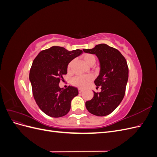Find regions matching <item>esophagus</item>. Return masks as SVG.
Masks as SVG:
<instances>
[{
	"instance_id": "34e87169",
	"label": "esophagus",
	"mask_w": 157,
	"mask_h": 157,
	"mask_svg": "<svg viewBox=\"0 0 157 157\" xmlns=\"http://www.w3.org/2000/svg\"><path fill=\"white\" fill-rule=\"evenodd\" d=\"M82 91H83V90H82V89H81V88H78V92H79V93H81Z\"/></svg>"
}]
</instances>
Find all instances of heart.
<instances>
[{"mask_svg":"<svg viewBox=\"0 0 157 157\" xmlns=\"http://www.w3.org/2000/svg\"><path fill=\"white\" fill-rule=\"evenodd\" d=\"M83 59L85 62L89 65H94L95 62H96V58H95V56L94 55L91 54H84L83 56ZM73 64V61H71V62L68 64L67 69L69 71H70L71 68H72ZM92 80H93V77L91 75H80V76H77V77H74L72 79V84L78 88H84L85 87H86Z\"/></svg>","mask_w":157,"mask_h":157,"instance_id":"obj_1","label":"heart"}]
</instances>
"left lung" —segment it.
I'll list each match as a JSON object with an SVG mask.
<instances>
[{"label": "left lung", "mask_w": 157, "mask_h": 157, "mask_svg": "<svg viewBox=\"0 0 157 157\" xmlns=\"http://www.w3.org/2000/svg\"><path fill=\"white\" fill-rule=\"evenodd\" d=\"M83 51L96 54L100 63L99 75L94 83L97 88L101 86V91H94V97L86 102V107L94 115H108L119 105L124 96L128 79L126 60L118 50L105 44Z\"/></svg>", "instance_id": "1"}]
</instances>
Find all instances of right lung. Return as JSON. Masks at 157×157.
<instances>
[{"mask_svg": "<svg viewBox=\"0 0 157 157\" xmlns=\"http://www.w3.org/2000/svg\"><path fill=\"white\" fill-rule=\"evenodd\" d=\"M82 53L79 49L68 51L63 47L52 46L41 51L33 60L29 73L33 97L46 115L58 118L70 111L71 100L78 94V89L72 86L61 88L59 84L67 73L70 61Z\"/></svg>", "mask_w": 157, "mask_h": 157, "instance_id": "add662e5", "label": "right lung"}]
</instances>
